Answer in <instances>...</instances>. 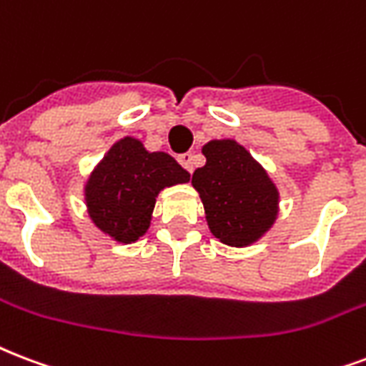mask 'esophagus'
Wrapping results in <instances>:
<instances>
[{
    "label": "esophagus",
    "mask_w": 366,
    "mask_h": 366,
    "mask_svg": "<svg viewBox=\"0 0 366 366\" xmlns=\"http://www.w3.org/2000/svg\"><path fill=\"white\" fill-rule=\"evenodd\" d=\"M178 163L182 164L188 172L194 171V155H192V153H184V155H180V157H178Z\"/></svg>",
    "instance_id": "1"
}]
</instances>
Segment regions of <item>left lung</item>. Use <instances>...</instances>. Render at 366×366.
Returning <instances> with one entry per match:
<instances>
[{"instance_id": "1", "label": "left lung", "mask_w": 366, "mask_h": 366, "mask_svg": "<svg viewBox=\"0 0 366 366\" xmlns=\"http://www.w3.org/2000/svg\"><path fill=\"white\" fill-rule=\"evenodd\" d=\"M207 163L192 177L209 230L222 244L245 247L257 242L278 214V189L263 167L234 139L203 146Z\"/></svg>"}]
</instances>
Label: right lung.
Returning a JSON list of instances; mask_svg holds the SVG:
<instances>
[{"instance_id":"1","label":"right lung","mask_w":366,"mask_h":366,"mask_svg":"<svg viewBox=\"0 0 366 366\" xmlns=\"http://www.w3.org/2000/svg\"><path fill=\"white\" fill-rule=\"evenodd\" d=\"M189 172L163 152H147L136 138L111 147L86 182L88 214L102 232L132 244L149 228L155 197L174 184H186Z\"/></svg>"}]
</instances>
